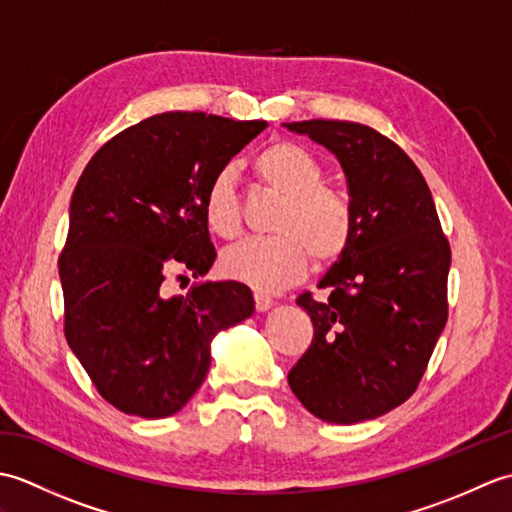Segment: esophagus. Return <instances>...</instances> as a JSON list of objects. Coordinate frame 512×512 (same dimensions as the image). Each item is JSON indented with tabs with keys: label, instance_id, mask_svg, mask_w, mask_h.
<instances>
[{
	"label": "esophagus",
	"instance_id": "esophagus-1",
	"mask_svg": "<svg viewBox=\"0 0 512 512\" xmlns=\"http://www.w3.org/2000/svg\"><path fill=\"white\" fill-rule=\"evenodd\" d=\"M253 299H255V308L259 312H264V310H268L270 306H273V299H270L268 295H264V292H255Z\"/></svg>",
	"mask_w": 512,
	"mask_h": 512
}]
</instances>
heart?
I'll return each mask as SVG.
<instances>
[{"label": "heart", "instance_id": "b5f03b06", "mask_svg": "<svg viewBox=\"0 0 512 512\" xmlns=\"http://www.w3.org/2000/svg\"><path fill=\"white\" fill-rule=\"evenodd\" d=\"M255 182L275 195L279 206L270 220V237L244 239L222 253L226 277L250 288L275 292L295 284L312 264L328 268L345 257L356 233L354 206L347 195L325 187V167L306 147L277 140L255 156ZM204 222L222 239L242 233L244 209L233 169L211 178L202 200Z\"/></svg>", "mask_w": 512, "mask_h": 512}]
</instances>
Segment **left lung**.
Listing matches in <instances>:
<instances>
[{
	"instance_id": "8db88e82",
	"label": "left lung",
	"mask_w": 512,
	"mask_h": 512,
	"mask_svg": "<svg viewBox=\"0 0 512 512\" xmlns=\"http://www.w3.org/2000/svg\"><path fill=\"white\" fill-rule=\"evenodd\" d=\"M286 127L339 158L356 215L350 250L319 281L328 297L297 299L314 336L288 385L325 422L372 420L427 372L449 317V239L420 169L394 140L350 121Z\"/></svg>"
}]
</instances>
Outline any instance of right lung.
<instances>
[{
  "instance_id": "add662e5",
  "label": "right lung",
  "mask_w": 512,
  "mask_h": 512,
  "mask_svg": "<svg viewBox=\"0 0 512 512\" xmlns=\"http://www.w3.org/2000/svg\"><path fill=\"white\" fill-rule=\"evenodd\" d=\"M266 125L156 114L107 140L76 182L59 255L63 332L99 394L129 416L180 411L209 372L213 336L255 310L239 281L171 297L167 279L215 262L204 191Z\"/></svg>"
}]
</instances>
